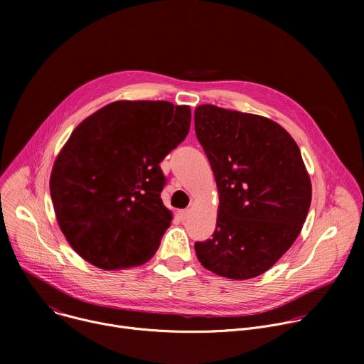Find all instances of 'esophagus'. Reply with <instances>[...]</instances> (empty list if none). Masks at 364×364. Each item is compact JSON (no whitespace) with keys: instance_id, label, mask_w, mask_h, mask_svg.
<instances>
[{"instance_id":"esophagus-1","label":"esophagus","mask_w":364,"mask_h":364,"mask_svg":"<svg viewBox=\"0 0 364 364\" xmlns=\"http://www.w3.org/2000/svg\"><path fill=\"white\" fill-rule=\"evenodd\" d=\"M190 209H184V210H181L180 212V218L183 219V220H186V219H188V216H190Z\"/></svg>"}]
</instances>
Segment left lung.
I'll list each match as a JSON object with an SVG mask.
<instances>
[{
    "label": "left lung",
    "instance_id": "1",
    "mask_svg": "<svg viewBox=\"0 0 364 364\" xmlns=\"http://www.w3.org/2000/svg\"><path fill=\"white\" fill-rule=\"evenodd\" d=\"M194 127L219 191L213 237L196 242V255L220 277L255 278L278 262L306 219L313 191L301 151L279 124L253 114L200 105Z\"/></svg>",
    "mask_w": 364,
    "mask_h": 364
}]
</instances>
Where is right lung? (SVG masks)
<instances>
[{
	"instance_id": "obj_1",
	"label": "right lung",
	"mask_w": 364,
	"mask_h": 364,
	"mask_svg": "<svg viewBox=\"0 0 364 364\" xmlns=\"http://www.w3.org/2000/svg\"><path fill=\"white\" fill-rule=\"evenodd\" d=\"M190 121L186 105L117 100L76 127L51 170L50 194L60 230L85 261L124 269L157 252L173 220L160 163Z\"/></svg>"
}]
</instances>
